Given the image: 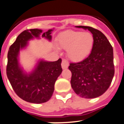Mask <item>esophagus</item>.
Listing matches in <instances>:
<instances>
[{
	"label": "esophagus",
	"instance_id": "obj_1",
	"mask_svg": "<svg viewBox=\"0 0 124 124\" xmlns=\"http://www.w3.org/2000/svg\"><path fill=\"white\" fill-rule=\"evenodd\" d=\"M61 65H62V68L63 69H67L69 65V61H67L66 59H63L62 61V64H61Z\"/></svg>",
	"mask_w": 124,
	"mask_h": 124
}]
</instances>
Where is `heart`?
Returning a JSON list of instances; mask_svg holds the SVG:
<instances>
[{"instance_id": "heart-1", "label": "heart", "mask_w": 124, "mask_h": 124, "mask_svg": "<svg viewBox=\"0 0 124 124\" xmlns=\"http://www.w3.org/2000/svg\"><path fill=\"white\" fill-rule=\"evenodd\" d=\"M58 47L67 49V54L73 61L82 60L90 54L93 45V36L88 32L67 30L57 38Z\"/></svg>"}]
</instances>
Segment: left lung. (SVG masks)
<instances>
[{"label":"left lung","instance_id":"obj_1","mask_svg":"<svg viewBox=\"0 0 124 124\" xmlns=\"http://www.w3.org/2000/svg\"><path fill=\"white\" fill-rule=\"evenodd\" d=\"M93 34V45L90 55L82 61L70 63L71 86L82 98H95L107 91L114 75L113 48L106 36L90 26H77Z\"/></svg>","mask_w":124,"mask_h":124}]
</instances>
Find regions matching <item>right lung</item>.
<instances>
[{
	"mask_svg": "<svg viewBox=\"0 0 124 124\" xmlns=\"http://www.w3.org/2000/svg\"><path fill=\"white\" fill-rule=\"evenodd\" d=\"M48 30L42 37L51 41V31ZM42 30L30 29L23 31L10 47L7 54V75L13 90L22 100L31 103L41 104L51 99L54 90V85L62 71V59L55 62L41 61L34 70L26 74L19 67L18 55L20 49L27 45V42L34 37L38 38Z\"/></svg>",
	"mask_w": 124,
	"mask_h": 124,
	"instance_id": "obj_1",
	"label": "right lung"
}]
</instances>
